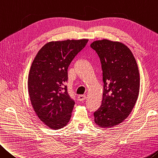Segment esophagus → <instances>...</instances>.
<instances>
[{
  "mask_svg": "<svg viewBox=\"0 0 158 158\" xmlns=\"http://www.w3.org/2000/svg\"><path fill=\"white\" fill-rule=\"evenodd\" d=\"M85 99H86V96H85V95H79V96L77 97V99H78L80 102H82V101L85 100Z\"/></svg>",
  "mask_w": 158,
  "mask_h": 158,
  "instance_id": "1",
  "label": "esophagus"
}]
</instances>
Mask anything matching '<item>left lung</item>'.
<instances>
[{"instance_id": "8db88e82", "label": "left lung", "mask_w": 158, "mask_h": 158, "mask_svg": "<svg viewBox=\"0 0 158 158\" xmlns=\"http://www.w3.org/2000/svg\"><path fill=\"white\" fill-rule=\"evenodd\" d=\"M100 59L103 71L102 105L94 113V122L110 128L123 122L138 99L140 76L132 52L125 45L103 39L90 45Z\"/></svg>"}]
</instances>
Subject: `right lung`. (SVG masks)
<instances>
[{
  "label": "right lung",
  "instance_id": "1",
  "mask_svg": "<svg viewBox=\"0 0 158 158\" xmlns=\"http://www.w3.org/2000/svg\"><path fill=\"white\" fill-rule=\"evenodd\" d=\"M87 39L52 41L38 51L31 66L28 90L33 110L52 130L65 127L71 117L75 102L67 87L68 68L83 49Z\"/></svg>",
  "mask_w": 158,
  "mask_h": 158
}]
</instances>
